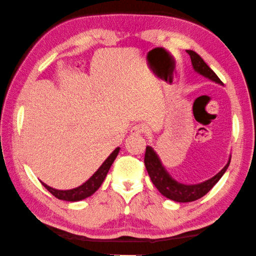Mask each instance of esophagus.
Returning a JSON list of instances; mask_svg holds the SVG:
<instances>
[{"mask_svg": "<svg viewBox=\"0 0 256 256\" xmlns=\"http://www.w3.org/2000/svg\"><path fill=\"white\" fill-rule=\"evenodd\" d=\"M143 132H144V127L142 124H135L130 130V134L132 136H138Z\"/></svg>", "mask_w": 256, "mask_h": 256, "instance_id": "1", "label": "esophagus"}]
</instances>
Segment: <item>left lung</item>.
<instances>
[{"label": "left lung", "instance_id": "left-lung-1", "mask_svg": "<svg viewBox=\"0 0 256 256\" xmlns=\"http://www.w3.org/2000/svg\"><path fill=\"white\" fill-rule=\"evenodd\" d=\"M187 53L190 54L192 68L196 72L200 74V76L210 79L212 82L222 85V82L214 74V71L205 64L203 58L198 53L192 51V50H187ZM230 160H232V156H229L227 164L224 166V169L219 171L216 176H213L212 178L200 184H192V185L179 182L171 177V174L166 170L164 166L162 164L160 158H158L152 146H146L144 163L150 180L163 196H166V198L171 200H174V202L188 203L203 198L205 194H208L212 190V187L219 182L226 171H227Z\"/></svg>", "mask_w": 256, "mask_h": 256}]
</instances>
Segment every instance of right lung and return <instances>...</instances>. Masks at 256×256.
<instances>
[{
  "instance_id": "1",
  "label": "right lung",
  "mask_w": 256,
  "mask_h": 256,
  "mask_svg": "<svg viewBox=\"0 0 256 256\" xmlns=\"http://www.w3.org/2000/svg\"><path fill=\"white\" fill-rule=\"evenodd\" d=\"M119 150H120V148H116L114 150H113L110 156H108L106 160L102 163V166H100L98 169L96 170V172L92 176V177L87 180V182H84L80 186L72 188V190H56V188H53L51 186H48L43 182H40L42 185H43L46 190L51 192L52 195L56 196V198L62 200H68V202H78V200H82L90 198V196L93 195L94 192L100 187V185H102V182H104V179H106L113 161L116 160V156L119 154Z\"/></svg>"
}]
</instances>
